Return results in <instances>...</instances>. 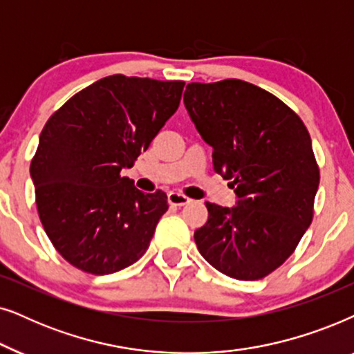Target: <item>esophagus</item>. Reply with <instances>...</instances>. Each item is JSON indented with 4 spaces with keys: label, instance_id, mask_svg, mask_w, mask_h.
Masks as SVG:
<instances>
[{
    "label": "esophagus",
    "instance_id": "1",
    "mask_svg": "<svg viewBox=\"0 0 354 354\" xmlns=\"http://www.w3.org/2000/svg\"><path fill=\"white\" fill-rule=\"evenodd\" d=\"M191 199L189 197L180 194V192H169L168 194V204L169 205H176V207H181V205H186L189 204Z\"/></svg>",
    "mask_w": 354,
    "mask_h": 354
}]
</instances>
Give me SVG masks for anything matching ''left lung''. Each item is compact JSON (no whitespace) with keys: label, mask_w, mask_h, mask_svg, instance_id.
I'll list each match as a JSON object with an SVG mask.
<instances>
[{"label":"left lung","mask_w":354,"mask_h":354,"mask_svg":"<svg viewBox=\"0 0 354 354\" xmlns=\"http://www.w3.org/2000/svg\"><path fill=\"white\" fill-rule=\"evenodd\" d=\"M185 106L214 149L215 171L232 180L238 197L233 207L205 202L197 249L232 279H263L313 221L320 176L308 129L275 95L239 79L187 84Z\"/></svg>","instance_id":"obj_1"}]
</instances>
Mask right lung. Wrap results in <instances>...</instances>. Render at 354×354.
I'll use <instances>...</instances> for the list:
<instances>
[{"instance_id":"obj_1","label":"right lung","mask_w":354,"mask_h":354,"mask_svg":"<svg viewBox=\"0 0 354 354\" xmlns=\"http://www.w3.org/2000/svg\"><path fill=\"white\" fill-rule=\"evenodd\" d=\"M183 88V81L108 75L46 121L30 176L45 233L71 266L108 275L149 249L167 194H145L121 169L149 149Z\"/></svg>"}]
</instances>
